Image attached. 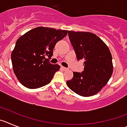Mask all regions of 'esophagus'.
Instances as JSON below:
<instances>
[{"mask_svg": "<svg viewBox=\"0 0 127 127\" xmlns=\"http://www.w3.org/2000/svg\"><path fill=\"white\" fill-rule=\"evenodd\" d=\"M61 68L63 69V70H64V71H66V70H67V69H68V68H65V67H64V66H61Z\"/></svg>", "mask_w": 127, "mask_h": 127, "instance_id": "obj_1", "label": "esophagus"}]
</instances>
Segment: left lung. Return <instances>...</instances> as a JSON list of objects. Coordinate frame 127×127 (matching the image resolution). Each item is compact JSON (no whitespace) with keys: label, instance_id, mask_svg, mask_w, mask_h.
Listing matches in <instances>:
<instances>
[{"label":"left lung","instance_id":"1","mask_svg":"<svg viewBox=\"0 0 127 127\" xmlns=\"http://www.w3.org/2000/svg\"><path fill=\"white\" fill-rule=\"evenodd\" d=\"M68 36L78 61H84V68L81 73L73 72V77L66 84L80 95L92 96L106 85L111 76V54L104 42L92 33L68 31Z\"/></svg>","mask_w":127,"mask_h":127}]
</instances>
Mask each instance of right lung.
<instances>
[{
	"label": "right lung",
	"instance_id": "obj_1",
	"mask_svg": "<svg viewBox=\"0 0 127 127\" xmlns=\"http://www.w3.org/2000/svg\"><path fill=\"white\" fill-rule=\"evenodd\" d=\"M68 30L36 27L19 37L11 54L12 68L19 82L28 89L47 85L60 68L49 59L56 44Z\"/></svg>",
	"mask_w": 127,
	"mask_h": 127
}]
</instances>
